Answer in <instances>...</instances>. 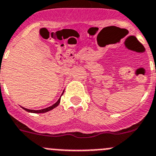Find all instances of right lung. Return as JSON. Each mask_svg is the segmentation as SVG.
Masks as SVG:
<instances>
[{"label":"right lung","mask_w":156,"mask_h":156,"mask_svg":"<svg viewBox=\"0 0 156 156\" xmlns=\"http://www.w3.org/2000/svg\"><path fill=\"white\" fill-rule=\"evenodd\" d=\"M60 102H61V98L57 100V102H55L54 105H52L51 106H49V107L47 108H45V109H40V110H34V109H26V108H24L22 107V109H25L26 111L27 112H29V113H47V112L50 111V110H51V109H54L55 107H57V106L59 105V103H60Z\"/></svg>","instance_id":"right-lung-1"}]
</instances>
